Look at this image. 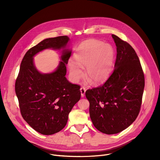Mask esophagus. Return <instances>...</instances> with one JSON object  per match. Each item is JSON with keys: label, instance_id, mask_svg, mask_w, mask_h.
<instances>
[{"label": "esophagus", "instance_id": "34e87169", "mask_svg": "<svg viewBox=\"0 0 160 160\" xmlns=\"http://www.w3.org/2000/svg\"><path fill=\"white\" fill-rule=\"evenodd\" d=\"M80 92H81V96H82V98H83L84 96H85V91H86L85 88L83 87H82L80 88Z\"/></svg>", "mask_w": 160, "mask_h": 160}]
</instances>
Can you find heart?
Returning a JSON list of instances; mask_svg holds the SVG:
<instances>
[{"label": "heart", "instance_id": "1", "mask_svg": "<svg viewBox=\"0 0 160 160\" xmlns=\"http://www.w3.org/2000/svg\"><path fill=\"white\" fill-rule=\"evenodd\" d=\"M115 58V51L111 45L88 40L80 45L74 59L68 61L70 77L73 82H78L83 76L82 69L86 68L85 79L92 85L102 84L111 75Z\"/></svg>", "mask_w": 160, "mask_h": 160}]
</instances>
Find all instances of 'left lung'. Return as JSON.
<instances>
[{
  "mask_svg": "<svg viewBox=\"0 0 160 160\" xmlns=\"http://www.w3.org/2000/svg\"><path fill=\"white\" fill-rule=\"evenodd\" d=\"M117 46L114 71L108 80L88 89L90 117L94 127L106 134L128 128L138 117L144 88V75L139 59L127 42L112 35Z\"/></svg>",
  "mask_w": 160,
  "mask_h": 160,
  "instance_id": "obj_1",
  "label": "left lung"
}]
</instances>
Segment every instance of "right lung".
<instances>
[{"label":"right lung","mask_w":160,"mask_h":160,"mask_svg":"<svg viewBox=\"0 0 160 160\" xmlns=\"http://www.w3.org/2000/svg\"><path fill=\"white\" fill-rule=\"evenodd\" d=\"M69 41L68 36L46 38L29 49L21 61L16 81V94L22 118L43 135L61 131L81 97L80 86L65 77L66 64L72 55V50L68 48ZM45 49L61 51V61L54 71L43 74L36 69L33 59Z\"/></svg>","instance_id":"add662e5"}]
</instances>
